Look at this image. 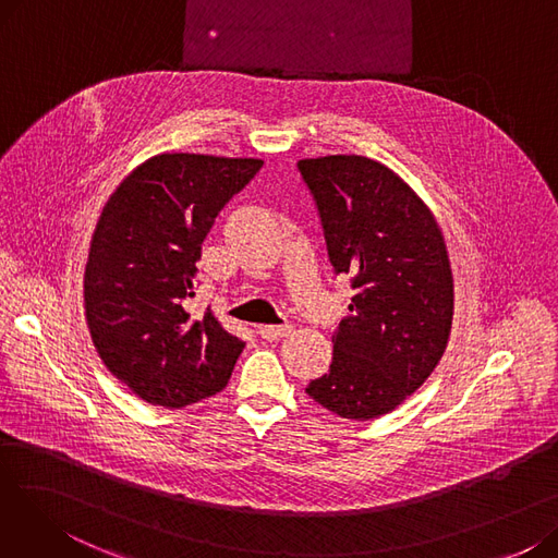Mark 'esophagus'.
I'll return each mask as SVG.
<instances>
[{
  "label": "esophagus",
  "mask_w": 558,
  "mask_h": 558,
  "mask_svg": "<svg viewBox=\"0 0 558 558\" xmlns=\"http://www.w3.org/2000/svg\"><path fill=\"white\" fill-rule=\"evenodd\" d=\"M289 332H291V326H289V324H284V326H262V328H257V335H259L262 339H267V341H278V339L287 337Z\"/></svg>",
  "instance_id": "esophagus-1"
}]
</instances>
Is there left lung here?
Returning <instances> with one entry per match:
<instances>
[{"mask_svg":"<svg viewBox=\"0 0 558 558\" xmlns=\"http://www.w3.org/2000/svg\"><path fill=\"white\" fill-rule=\"evenodd\" d=\"M296 167L332 271L355 289L332 337L330 371L305 391L341 418H377L425 383L448 345L454 294L444 234L412 187L371 158Z\"/></svg>","mask_w":558,"mask_h":558,"instance_id":"left-lung-1","label":"left lung"}]
</instances>
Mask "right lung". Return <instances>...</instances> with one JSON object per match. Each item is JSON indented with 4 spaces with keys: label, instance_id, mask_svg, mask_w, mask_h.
<instances>
[{
    "label": "right lung",
    "instance_id": "add662e5",
    "mask_svg": "<svg viewBox=\"0 0 558 558\" xmlns=\"http://www.w3.org/2000/svg\"><path fill=\"white\" fill-rule=\"evenodd\" d=\"M262 160L162 154L108 198L85 267V316L108 371L142 400L181 409L219 393L244 341L185 303L201 244Z\"/></svg>",
    "mask_w": 558,
    "mask_h": 558
}]
</instances>
